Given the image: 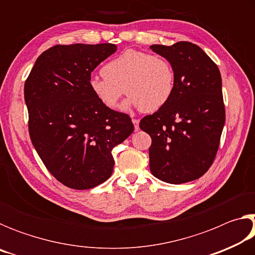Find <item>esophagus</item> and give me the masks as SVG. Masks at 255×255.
Masks as SVG:
<instances>
[{
	"instance_id": "1",
	"label": "esophagus",
	"mask_w": 255,
	"mask_h": 255,
	"mask_svg": "<svg viewBox=\"0 0 255 255\" xmlns=\"http://www.w3.org/2000/svg\"><path fill=\"white\" fill-rule=\"evenodd\" d=\"M132 124H133V127H135V130L136 131L139 130V120H138V119H132Z\"/></svg>"
}]
</instances>
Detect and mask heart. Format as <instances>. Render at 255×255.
<instances>
[{
    "label": "heart",
    "instance_id": "heart-1",
    "mask_svg": "<svg viewBox=\"0 0 255 255\" xmlns=\"http://www.w3.org/2000/svg\"><path fill=\"white\" fill-rule=\"evenodd\" d=\"M101 76H92L89 88L94 98L110 110L118 107L123 94L129 98L123 108H140L145 112L161 109L175 89V72L162 56L127 49L102 68Z\"/></svg>",
    "mask_w": 255,
    "mask_h": 255
}]
</instances>
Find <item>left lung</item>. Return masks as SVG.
I'll list each match as a JSON object with an SVG mask.
<instances>
[{"label":"left lung","instance_id":"left-lung-1","mask_svg":"<svg viewBox=\"0 0 255 255\" xmlns=\"http://www.w3.org/2000/svg\"><path fill=\"white\" fill-rule=\"evenodd\" d=\"M149 48L169 60L175 72L170 100L139 123L152 138L149 169L164 182H190L209 170L218 150L225 124L221 72L192 42Z\"/></svg>","mask_w":255,"mask_h":255}]
</instances>
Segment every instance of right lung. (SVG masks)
<instances>
[{"instance_id":"obj_1","label":"right lung","mask_w":255,"mask_h":255,"mask_svg":"<svg viewBox=\"0 0 255 255\" xmlns=\"http://www.w3.org/2000/svg\"><path fill=\"white\" fill-rule=\"evenodd\" d=\"M116 50L114 44L56 45L37 58L24 83L33 147L71 189H91L109 179L112 149L133 131L128 115L102 106L89 88L94 68Z\"/></svg>"}]
</instances>
